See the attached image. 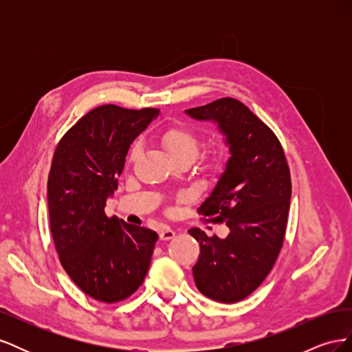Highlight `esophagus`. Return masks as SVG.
<instances>
[{
	"label": "esophagus",
	"instance_id": "esophagus-1",
	"mask_svg": "<svg viewBox=\"0 0 352 352\" xmlns=\"http://www.w3.org/2000/svg\"><path fill=\"white\" fill-rule=\"evenodd\" d=\"M175 236H176V232L172 230L170 228H164V229L160 230V239H162V241H170V239H173Z\"/></svg>",
	"mask_w": 352,
	"mask_h": 352
}]
</instances>
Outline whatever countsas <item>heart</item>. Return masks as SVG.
Here are the masks:
<instances>
[{
  "label": "heart",
  "instance_id": "1",
  "mask_svg": "<svg viewBox=\"0 0 352 352\" xmlns=\"http://www.w3.org/2000/svg\"><path fill=\"white\" fill-rule=\"evenodd\" d=\"M160 141H162L167 154L173 160V162L175 160H182V158L192 160L194 162L201 146L199 136L185 126L168 127V129H166L162 133V136H160ZM138 154H140V146L135 145L131 151V160H135ZM211 164L216 166L217 164L216 160Z\"/></svg>",
  "mask_w": 352,
  "mask_h": 352
}]
</instances>
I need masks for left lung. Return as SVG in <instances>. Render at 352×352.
<instances>
[{"label": "left lung", "instance_id": "8db88e82", "mask_svg": "<svg viewBox=\"0 0 352 352\" xmlns=\"http://www.w3.org/2000/svg\"><path fill=\"white\" fill-rule=\"evenodd\" d=\"M225 136L229 158L199 212L226 221L225 239L189 229L199 242L194 265L198 291L219 302H238L265 279L282 248L291 202V175L278 138L247 105L221 98L185 110Z\"/></svg>", "mask_w": 352, "mask_h": 352}]
</instances>
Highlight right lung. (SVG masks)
I'll return each mask as SVG.
<instances>
[{
    "instance_id": "add662e5",
    "label": "right lung",
    "mask_w": 352,
    "mask_h": 352,
    "mask_svg": "<svg viewBox=\"0 0 352 352\" xmlns=\"http://www.w3.org/2000/svg\"><path fill=\"white\" fill-rule=\"evenodd\" d=\"M160 111L101 105L61 138L48 176L51 235L63 269L102 302L132 295L144 282L158 235L105 216L131 144Z\"/></svg>"
}]
</instances>
